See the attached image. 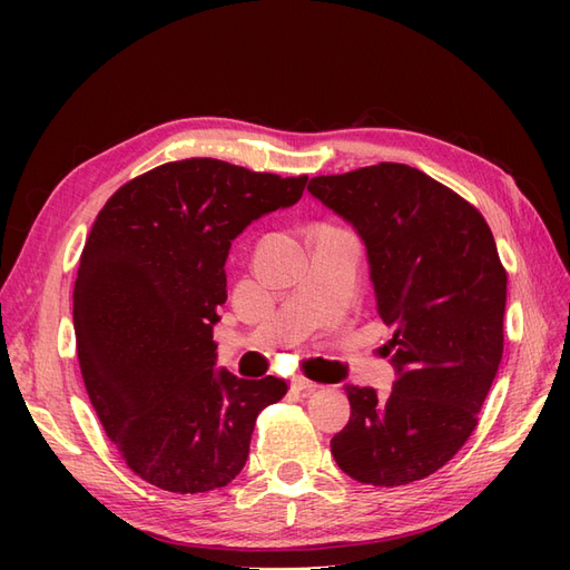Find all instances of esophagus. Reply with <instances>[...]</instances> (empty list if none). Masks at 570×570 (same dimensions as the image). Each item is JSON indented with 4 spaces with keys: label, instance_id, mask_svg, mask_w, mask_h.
Listing matches in <instances>:
<instances>
[{
    "label": "esophagus",
    "instance_id": "esophagus-1",
    "mask_svg": "<svg viewBox=\"0 0 570 570\" xmlns=\"http://www.w3.org/2000/svg\"><path fill=\"white\" fill-rule=\"evenodd\" d=\"M321 385H316V383H312V381H306V377H295V381H292V390L295 392H314V390H318Z\"/></svg>",
    "mask_w": 570,
    "mask_h": 570
}]
</instances>
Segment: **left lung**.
<instances>
[{
	"mask_svg": "<svg viewBox=\"0 0 570 570\" xmlns=\"http://www.w3.org/2000/svg\"><path fill=\"white\" fill-rule=\"evenodd\" d=\"M366 245L377 314L394 327L387 396L347 385L350 423L331 440L340 469L377 488L450 461L478 425L504 352L507 271L475 206L404 164L308 183Z\"/></svg>",
	"mask_w": 570,
	"mask_h": 570,
	"instance_id": "8db88e82",
	"label": "left lung"
}]
</instances>
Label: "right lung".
Instances as JSON below:
<instances>
[{"label": "right lung", "instance_id": "add662e5", "mask_svg": "<svg viewBox=\"0 0 570 570\" xmlns=\"http://www.w3.org/2000/svg\"><path fill=\"white\" fill-rule=\"evenodd\" d=\"M306 176L218 159L170 161L111 195L85 243L73 325L85 387L120 456L161 490L197 494L243 471L281 377L216 371L230 243L297 204Z\"/></svg>", "mask_w": 570, "mask_h": 570}]
</instances>
